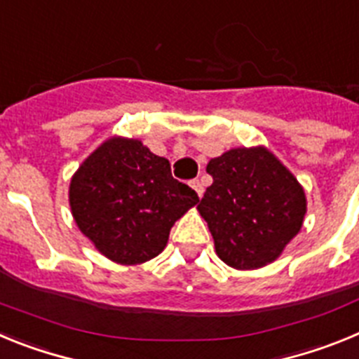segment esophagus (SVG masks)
<instances>
[{
  "mask_svg": "<svg viewBox=\"0 0 359 359\" xmlns=\"http://www.w3.org/2000/svg\"><path fill=\"white\" fill-rule=\"evenodd\" d=\"M190 187H192V189L196 190V194H198L199 198H201L203 192H205V190H203V183L199 182V180H192V182H190Z\"/></svg>",
  "mask_w": 359,
  "mask_h": 359,
  "instance_id": "esophagus-1",
  "label": "esophagus"
}]
</instances>
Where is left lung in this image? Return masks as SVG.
Listing matches in <instances>:
<instances>
[{"label":"left lung","mask_w":359,"mask_h":359,"mask_svg":"<svg viewBox=\"0 0 359 359\" xmlns=\"http://www.w3.org/2000/svg\"><path fill=\"white\" fill-rule=\"evenodd\" d=\"M214 183L198 210L215 253L236 269H259L282 255L302 228L304 187L264 145L236 147L207 165Z\"/></svg>","instance_id":"1"}]
</instances>
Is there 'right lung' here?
Wrapping results in <instances>:
<instances>
[{
	"label": "right lung",
	"instance_id": "1",
	"mask_svg": "<svg viewBox=\"0 0 359 359\" xmlns=\"http://www.w3.org/2000/svg\"><path fill=\"white\" fill-rule=\"evenodd\" d=\"M68 196L79 230L123 266L160 255L174 223L199 201L189 185L174 180L167 158L126 136H111L82 161Z\"/></svg>",
	"mask_w": 359,
	"mask_h": 359
}]
</instances>
